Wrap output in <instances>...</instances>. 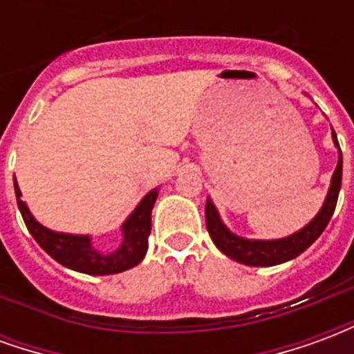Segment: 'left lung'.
Segmentation results:
<instances>
[{"label":"left lung","instance_id":"left-lung-1","mask_svg":"<svg viewBox=\"0 0 354 354\" xmlns=\"http://www.w3.org/2000/svg\"><path fill=\"white\" fill-rule=\"evenodd\" d=\"M332 140L334 146L337 147V167H335L332 180H330V187H328L326 199L322 203V207L317 212V216L313 218L311 222L304 225L301 230L292 233L288 237L282 239H269V241H261V239H245L235 235L233 231L227 230V225L223 223L220 218L218 208L214 207V203L207 199V207H205V218H207V230L210 233V237L214 241V245L222 250L227 258L245 263L250 267H271L284 263L297 258L299 254L305 252L309 246L320 237V233L324 231V227L330 222V218L334 214L335 203H337V195L342 189V170H343V159L342 149L337 144V136H335L334 129H332Z\"/></svg>","mask_w":354,"mask_h":354}]
</instances>
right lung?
<instances>
[{"label":"right lung","mask_w":354,"mask_h":354,"mask_svg":"<svg viewBox=\"0 0 354 354\" xmlns=\"http://www.w3.org/2000/svg\"><path fill=\"white\" fill-rule=\"evenodd\" d=\"M15 195H17L19 210L30 235L60 266L85 274H115L138 266L146 256L147 237L151 231V208L159 195V187L146 193V197L140 201L136 208L124 220L121 225L123 241L113 252L98 250L93 245L91 235L62 233V231H53L41 225L30 212L26 203L20 199L22 193L17 184V178H15Z\"/></svg>","instance_id":"right-lung-1"}]
</instances>
